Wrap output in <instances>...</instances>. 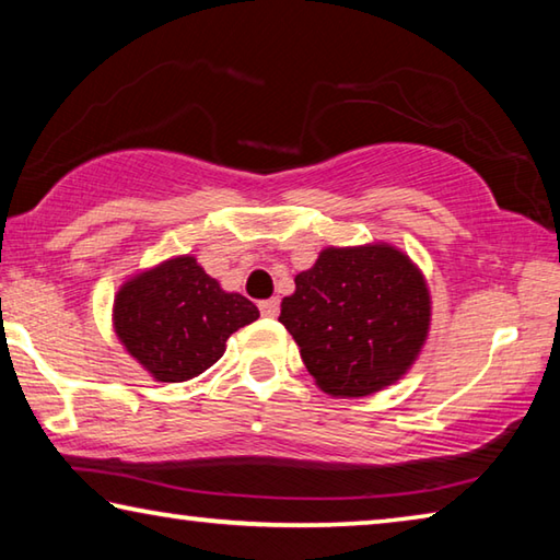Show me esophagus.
<instances>
[{
  "mask_svg": "<svg viewBox=\"0 0 560 560\" xmlns=\"http://www.w3.org/2000/svg\"><path fill=\"white\" fill-rule=\"evenodd\" d=\"M259 311H261V316H267V318H277V316H279V299H267V301H261V303H259Z\"/></svg>",
  "mask_w": 560,
  "mask_h": 560,
  "instance_id": "obj_1",
  "label": "esophagus"
}]
</instances>
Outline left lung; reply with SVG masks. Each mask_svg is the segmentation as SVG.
I'll return each instance as SVG.
<instances>
[{
	"instance_id": "left-lung-1",
	"label": "left lung",
	"mask_w": 560,
	"mask_h": 560,
	"mask_svg": "<svg viewBox=\"0 0 560 560\" xmlns=\"http://www.w3.org/2000/svg\"><path fill=\"white\" fill-rule=\"evenodd\" d=\"M293 281L279 320L320 390L373 395L415 363L430 328V293L395 246H328Z\"/></svg>"
}]
</instances>
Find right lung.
I'll return each instance as SVG.
<instances>
[{"label": "right lung", "instance_id": "right-lung-1", "mask_svg": "<svg viewBox=\"0 0 560 560\" xmlns=\"http://www.w3.org/2000/svg\"><path fill=\"white\" fill-rule=\"evenodd\" d=\"M259 318L242 293H226L195 257H177L126 281L113 306L120 343L163 383L212 368L234 330Z\"/></svg>", "mask_w": 560, "mask_h": 560}]
</instances>
